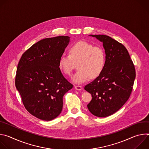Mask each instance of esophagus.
I'll use <instances>...</instances> for the list:
<instances>
[{
  "label": "esophagus",
  "mask_w": 149,
  "mask_h": 149,
  "mask_svg": "<svg viewBox=\"0 0 149 149\" xmlns=\"http://www.w3.org/2000/svg\"><path fill=\"white\" fill-rule=\"evenodd\" d=\"M75 88L77 90H81L82 87L80 86H75Z\"/></svg>",
  "instance_id": "34e87169"
}]
</instances>
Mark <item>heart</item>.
Masks as SVG:
<instances>
[{
  "mask_svg": "<svg viewBox=\"0 0 149 149\" xmlns=\"http://www.w3.org/2000/svg\"><path fill=\"white\" fill-rule=\"evenodd\" d=\"M105 60V52L102 47L93 46L86 41H79L70 47L69 55L61 56L59 65L66 75H71L78 62V70L72 77V81L81 84L89 77H98L104 68Z\"/></svg>",
  "mask_w": 149,
  "mask_h": 149,
  "instance_id": "b5f03b06",
  "label": "heart"
}]
</instances>
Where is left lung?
I'll use <instances>...</instances> for the list:
<instances>
[{"mask_svg": "<svg viewBox=\"0 0 149 149\" xmlns=\"http://www.w3.org/2000/svg\"><path fill=\"white\" fill-rule=\"evenodd\" d=\"M102 42L106 60L101 74L84 90L92 95L89 111L99 117L117 111L129 98L136 78V70L125 47L107 35H90Z\"/></svg>", "mask_w": 149, "mask_h": 149, "instance_id": "obj_1", "label": "left lung"}]
</instances>
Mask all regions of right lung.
<instances>
[{
    "instance_id": "obj_1",
    "label": "right lung",
    "mask_w": 149,
    "mask_h": 149,
    "mask_svg": "<svg viewBox=\"0 0 149 149\" xmlns=\"http://www.w3.org/2000/svg\"><path fill=\"white\" fill-rule=\"evenodd\" d=\"M70 38L42 39L26 50L19 62L16 88L26 110L39 119L50 121L57 117L62 110L63 96L73 87L59 65Z\"/></svg>"
}]
</instances>
